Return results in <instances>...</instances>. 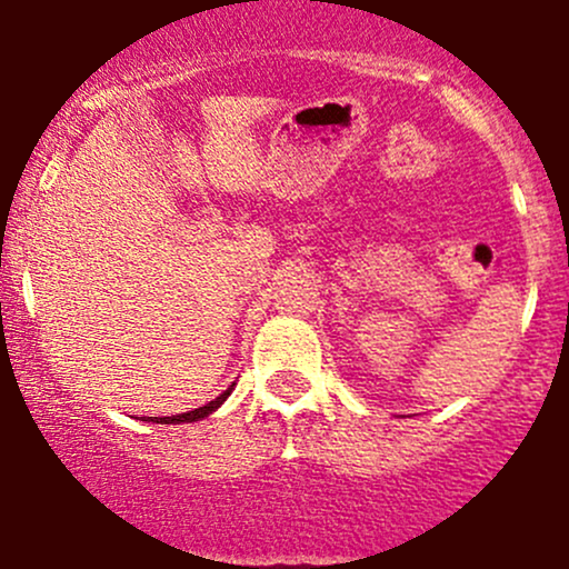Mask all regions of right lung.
Returning <instances> with one entry per match:
<instances>
[{"label":"right lung","mask_w":569,"mask_h":569,"mask_svg":"<svg viewBox=\"0 0 569 569\" xmlns=\"http://www.w3.org/2000/svg\"><path fill=\"white\" fill-rule=\"evenodd\" d=\"M234 387V385H231ZM231 387L226 392H220L218 398L214 400H209L207 406H199V409H193V411H184V415H174V417H154L152 422H163V426H177V422H196V420H204L207 415H212L214 409H218L220 403H223L226 398H229V392H231Z\"/></svg>","instance_id":"1"}]
</instances>
